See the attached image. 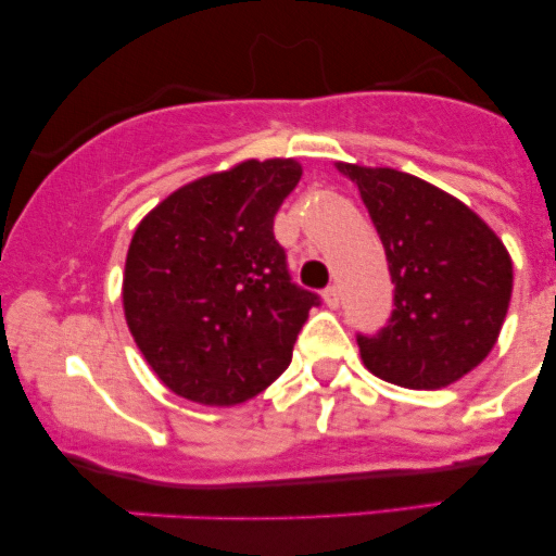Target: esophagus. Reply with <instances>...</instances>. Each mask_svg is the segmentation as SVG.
I'll return each instance as SVG.
<instances>
[{
  "label": "esophagus",
  "mask_w": 556,
  "mask_h": 556,
  "mask_svg": "<svg viewBox=\"0 0 556 556\" xmlns=\"http://www.w3.org/2000/svg\"><path fill=\"white\" fill-rule=\"evenodd\" d=\"M324 303L329 305V308H337V305L342 303V295H340V287L337 285H331V287H327V290H324Z\"/></svg>",
  "instance_id": "esophagus-1"
}]
</instances>
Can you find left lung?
<instances>
[{
    "label": "left lung",
    "mask_w": 556,
    "mask_h": 556,
    "mask_svg": "<svg viewBox=\"0 0 556 556\" xmlns=\"http://www.w3.org/2000/svg\"><path fill=\"white\" fill-rule=\"evenodd\" d=\"M358 185L384 245L394 311L376 337H358L379 379L407 389L455 384L491 353L513 298V258L473 208L392 167L337 162Z\"/></svg>",
    "instance_id": "8db88e82"
}]
</instances>
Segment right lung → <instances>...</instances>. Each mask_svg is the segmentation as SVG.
I'll return each instance as SVG.
<instances>
[{
    "instance_id": "add662e5",
    "label": "right lung",
    "mask_w": 556,
    "mask_h": 556,
    "mask_svg": "<svg viewBox=\"0 0 556 556\" xmlns=\"http://www.w3.org/2000/svg\"><path fill=\"white\" fill-rule=\"evenodd\" d=\"M303 167L245 159L182 185L140 219L123 308L151 371L180 397L229 407L285 374L318 295L290 282L274 214Z\"/></svg>"
}]
</instances>
